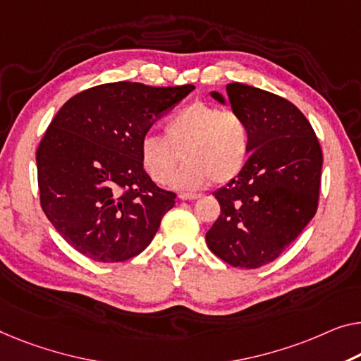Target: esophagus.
I'll return each mask as SVG.
<instances>
[{
  "label": "esophagus",
  "mask_w": 361,
  "mask_h": 361,
  "mask_svg": "<svg viewBox=\"0 0 361 361\" xmlns=\"http://www.w3.org/2000/svg\"><path fill=\"white\" fill-rule=\"evenodd\" d=\"M178 197L181 201H195V199L199 197V195H192V192H181Z\"/></svg>",
  "instance_id": "1"
}]
</instances>
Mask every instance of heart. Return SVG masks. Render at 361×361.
I'll return each mask as SVG.
<instances>
[{"instance_id":"b5f03b06","label":"heart","mask_w":361,"mask_h":361,"mask_svg":"<svg viewBox=\"0 0 361 361\" xmlns=\"http://www.w3.org/2000/svg\"><path fill=\"white\" fill-rule=\"evenodd\" d=\"M164 131L165 136L146 133L139 142L142 166L160 185L171 180L181 152L186 164L171 181L178 190L232 181L248 160L250 128L235 110L196 102L166 118Z\"/></svg>"}]
</instances>
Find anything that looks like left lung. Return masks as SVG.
I'll use <instances>...</instances> for the list:
<instances>
[{"label": "left lung", "instance_id": "left-lung-1", "mask_svg": "<svg viewBox=\"0 0 361 361\" xmlns=\"http://www.w3.org/2000/svg\"><path fill=\"white\" fill-rule=\"evenodd\" d=\"M225 105V97L211 92ZM227 100L248 123L250 157L214 191L220 215L206 233L215 256L233 267L269 264L288 248L318 209L322 152L292 102L252 85L227 84Z\"/></svg>", "mask_w": 361, "mask_h": 361}]
</instances>
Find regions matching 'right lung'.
I'll list each match as a JSON object with an SVG mask.
<instances>
[{"instance_id": "1", "label": "right lung", "mask_w": 361, "mask_h": 361, "mask_svg": "<svg viewBox=\"0 0 361 361\" xmlns=\"http://www.w3.org/2000/svg\"><path fill=\"white\" fill-rule=\"evenodd\" d=\"M195 85H95L71 97L37 149L40 204L56 232L97 262L147 248L176 195L144 170L139 142Z\"/></svg>"}]
</instances>
